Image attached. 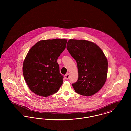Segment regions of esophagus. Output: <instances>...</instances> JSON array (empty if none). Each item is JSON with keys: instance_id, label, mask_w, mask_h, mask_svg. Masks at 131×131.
Returning <instances> with one entry per match:
<instances>
[{"instance_id": "34e87169", "label": "esophagus", "mask_w": 131, "mask_h": 131, "mask_svg": "<svg viewBox=\"0 0 131 131\" xmlns=\"http://www.w3.org/2000/svg\"><path fill=\"white\" fill-rule=\"evenodd\" d=\"M69 77H70V74H66V75H65V78L66 79H68Z\"/></svg>"}]
</instances>
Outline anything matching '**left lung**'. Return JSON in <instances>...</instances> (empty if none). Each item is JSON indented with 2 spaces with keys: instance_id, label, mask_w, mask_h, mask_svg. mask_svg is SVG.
Listing matches in <instances>:
<instances>
[{
  "instance_id": "1",
  "label": "left lung",
  "mask_w": 131,
  "mask_h": 131,
  "mask_svg": "<svg viewBox=\"0 0 131 131\" xmlns=\"http://www.w3.org/2000/svg\"><path fill=\"white\" fill-rule=\"evenodd\" d=\"M66 48L77 64L79 78L72 84L75 92L85 96L98 92L107 75L108 62L102 50L93 42L75 39L69 40Z\"/></svg>"
}]
</instances>
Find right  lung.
Masks as SVG:
<instances>
[{
    "instance_id": "right-lung-1",
    "label": "right lung",
    "mask_w": 131,
    "mask_h": 131,
    "mask_svg": "<svg viewBox=\"0 0 131 131\" xmlns=\"http://www.w3.org/2000/svg\"><path fill=\"white\" fill-rule=\"evenodd\" d=\"M66 39L39 41L29 50L23 63L26 83L34 93L48 97L56 93L63 81L57 58L66 48Z\"/></svg>"
}]
</instances>
